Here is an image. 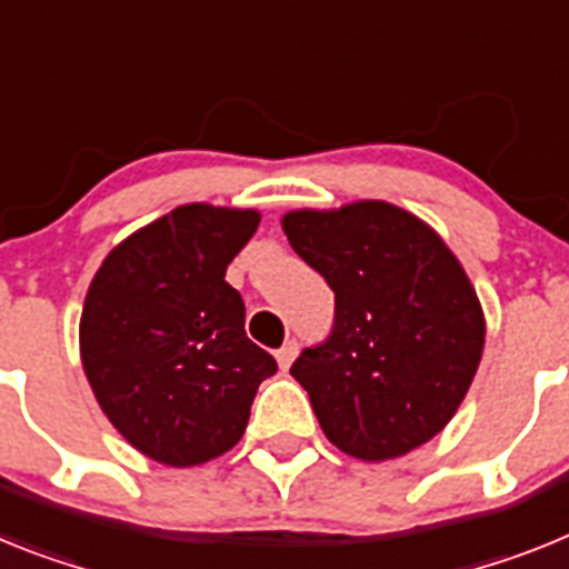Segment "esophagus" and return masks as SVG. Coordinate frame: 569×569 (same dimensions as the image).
<instances>
[{"label": "esophagus", "instance_id": "34e87169", "mask_svg": "<svg viewBox=\"0 0 569 569\" xmlns=\"http://www.w3.org/2000/svg\"><path fill=\"white\" fill-rule=\"evenodd\" d=\"M274 358H278L280 369H289L291 360L298 358V340H286V343L278 349V355H274Z\"/></svg>", "mask_w": 569, "mask_h": 569}]
</instances>
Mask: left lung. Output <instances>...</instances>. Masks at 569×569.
I'll return each mask as SVG.
<instances>
[{
    "mask_svg": "<svg viewBox=\"0 0 569 569\" xmlns=\"http://www.w3.org/2000/svg\"><path fill=\"white\" fill-rule=\"evenodd\" d=\"M291 249L335 291L332 335L291 378L320 429L360 461L401 458L441 432L481 363V300L441 234L383 200L283 214Z\"/></svg>",
    "mask_w": 569,
    "mask_h": 569,
    "instance_id": "left-lung-1",
    "label": "left lung"
}]
</instances>
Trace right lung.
I'll use <instances>...</instances> for the list:
<instances>
[{
	"label": "right lung",
	"mask_w": 569,
	"mask_h": 569,
	"mask_svg": "<svg viewBox=\"0 0 569 569\" xmlns=\"http://www.w3.org/2000/svg\"><path fill=\"white\" fill-rule=\"evenodd\" d=\"M257 226L254 209L186 202L113 246L88 286L82 369L113 429L151 461L197 467L229 452L278 372L226 283Z\"/></svg>",
	"instance_id": "right-lung-1"
}]
</instances>
